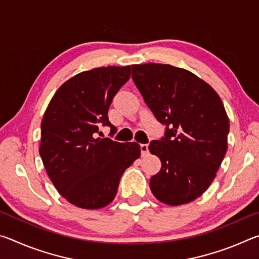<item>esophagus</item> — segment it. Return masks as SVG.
<instances>
[{"label": "esophagus", "mask_w": 259, "mask_h": 259, "mask_svg": "<svg viewBox=\"0 0 259 259\" xmlns=\"http://www.w3.org/2000/svg\"><path fill=\"white\" fill-rule=\"evenodd\" d=\"M140 151H142V156H146L148 154L147 144H142V145H140Z\"/></svg>", "instance_id": "34e87169"}]
</instances>
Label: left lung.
Segmentation results:
<instances>
[{
    "label": "left lung",
    "instance_id": "1",
    "mask_svg": "<svg viewBox=\"0 0 259 259\" xmlns=\"http://www.w3.org/2000/svg\"><path fill=\"white\" fill-rule=\"evenodd\" d=\"M133 80L164 137L148 150L161 160L150 181L162 203L181 205L198 199L216 177L227 151L230 120L218 94L190 71L168 64L133 65Z\"/></svg>",
    "mask_w": 259,
    "mask_h": 259
}]
</instances>
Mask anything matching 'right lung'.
I'll list each match as a JSON object with an SVG mask.
<instances>
[{
  "instance_id": "add662e5",
  "label": "right lung",
  "mask_w": 259,
  "mask_h": 259,
  "mask_svg": "<svg viewBox=\"0 0 259 259\" xmlns=\"http://www.w3.org/2000/svg\"><path fill=\"white\" fill-rule=\"evenodd\" d=\"M130 75L131 66L78 73L59 87L43 115L38 148L43 165L59 194L78 208L111 203L122 174L140 156L137 143L97 137L100 124L115 133L108 107Z\"/></svg>"
}]
</instances>
